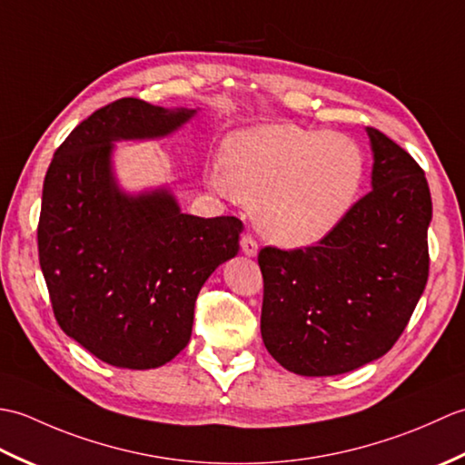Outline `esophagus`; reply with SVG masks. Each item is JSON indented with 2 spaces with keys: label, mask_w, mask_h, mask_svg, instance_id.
<instances>
[{
  "label": "esophagus",
  "mask_w": 465,
  "mask_h": 465,
  "mask_svg": "<svg viewBox=\"0 0 465 465\" xmlns=\"http://www.w3.org/2000/svg\"><path fill=\"white\" fill-rule=\"evenodd\" d=\"M242 252L248 255V258H255V255H258V242H255L250 233H245V235H242Z\"/></svg>",
  "instance_id": "obj_1"
}]
</instances>
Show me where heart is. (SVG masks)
<instances>
[{
    "instance_id": "b5f03b06",
    "label": "heart",
    "mask_w": 465,
    "mask_h": 465,
    "mask_svg": "<svg viewBox=\"0 0 465 465\" xmlns=\"http://www.w3.org/2000/svg\"><path fill=\"white\" fill-rule=\"evenodd\" d=\"M365 162L351 137L292 124L255 125L230 135L223 167L207 182L238 195L265 238L303 248L323 240L350 212Z\"/></svg>"
}]
</instances>
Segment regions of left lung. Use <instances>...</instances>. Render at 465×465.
<instances>
[{
	"label": "left lung",
	"instance_id": "obj_1",
	"mask_svg": "<svg viewBox=\"0 0 465 465\" xmlns=\"http://www.w3.org/2000/svg\"><path fill=\"white\" fill-rule=\"evenodd\" d=\"M365 132L371 192L315 245L258 255L265 348L285 370L308 378L348 373L388 353L428 282L426 175L388 135Z\"/></svg>",
	"mask_w": 465,
	"mask_h": 465
}]
</instances>
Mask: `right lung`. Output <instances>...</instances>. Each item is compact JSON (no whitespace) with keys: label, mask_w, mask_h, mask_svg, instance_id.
I'll return each mask as SVG.
<instances>
[{"label":"right lung","mask_w":465,"mask_h":465,"mask_svg":"<svg viewBox=\"0 0 465 465\" xmlns=\"http://www.w3.org/2000/svg\"><path fill=\"white\" fill-rule=\"evenodd\" d=\"M197 110L124 97L94 112L57 147L44 182L39 265L55 320L115 368L152 370L192 338L197 293L240 252L238 217L180 210L170 187L127 193L115 142L160 140Z\"/></svg>","instance_id":"obj_1"}]
</instances>
